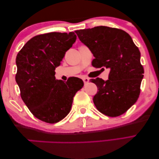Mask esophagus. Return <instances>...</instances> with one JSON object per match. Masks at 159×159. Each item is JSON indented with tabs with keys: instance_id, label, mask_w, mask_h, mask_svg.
Returning <instances> with one entry per match:
<instances>
[{
	"instance_id": "obj_1",
	"label": "esophagus",
	"mask_w": 159,
	"mask_h": 159,
	"mask_svg": "<svg viewBox=\"0 0 159 159\" xmlns=\"http://www.w3.org/2000/svg\"><path fill=\"white\" fill-rule=\"evenodd\" d=\"M83 81H84V84H87V83L89 82V78H87V77H84V78H83Z\"/></svg>"
}]
</instances>
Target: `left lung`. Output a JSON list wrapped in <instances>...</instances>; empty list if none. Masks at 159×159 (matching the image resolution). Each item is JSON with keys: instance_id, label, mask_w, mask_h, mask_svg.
Segmentation results:
<instances>
[{"instance_id": "left-lung-1", "label": "left lung", "mask_w": 159, "mask_h": 159, "mask_svg": "<svg viewBox=\"0 0 159 159\" xmlns=\"http://www.w3.org/2000/svg\"><path fill=\"white\" fill-rule=\"evenodd\" d=\"M75 33L94 56L92 66L111 70L106 81L99 77L90 80L98 87L93 98L95 106L107 116H121L135 103L140 93L144 71L138 47L120 29L98 26Z\"/></svg>"}]
</instances>
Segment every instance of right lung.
Listing matches in <instances>:
<instances>
[{
  "label": "right lung",
  "mask_w": 159,
  "mask_h": 159,
  "mask_svg": "<svg viewBox=\"0 0 159 159\" xmlns=\"http://www.w3.org/2000/svg\"><path fill=\"white\" fill-rule=\"evenodd\" d=\"M77 36L74 32H50L34 36L25 44L16 58L15 80L20 96L36 118L56 123L70 113L75 93L84 86L81 79L67 82L56 79L55 70Z\"/></svg>",
  "instance_id": "obj_1"
}]
</instances>
